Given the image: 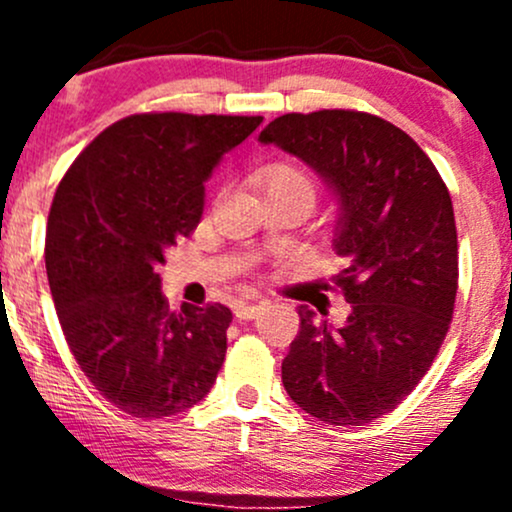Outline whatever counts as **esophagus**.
<instances>
[{
    "mask_svg": "<svg viewBox=\"0 0 512 512\" xmlns=\"http://www.w3.org/2000/svg\"><path fill=\"white\" fill-rule=\"evenodd\" d=\"M262 305L257 303H236V308H233V313H236L238 320H252V317L260 315Z\"/></svg>",
    "mask_w": 512,
    "mask_h": 512,
    "instance_id": "esophagus-1",
    "label": "esophagus"
}]
</instances>
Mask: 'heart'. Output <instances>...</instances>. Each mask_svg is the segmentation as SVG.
<instances>
[{
    "label": "heart",
    "mask_w": 512,
    "mask_h": 512,
    "mask_svg": "<svg viewBox=\"0 0 512 512\" xmlns=\"http://www.w3.org/2000/svg\"><path fill=\"white\" fill-rule=\"evenodd\" d=\"M264 190L293 192V195L303 197L308 204H313L317 195L313 175L305 168L296 166V163H276V166L267 168V173H264Z\"/></svg>",
    "instance_id": "obj_1"
}]
</instances>
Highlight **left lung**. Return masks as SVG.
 Masks as SVG:
<instances>
[{
	"label": "left lung",
	"mask_w": 512,
	"mask_h": 512,
	"mask_svg": "<svg viewBox=\"0 0 512 512\" xmlns=\"http://www.w3.org/2000/svg\"><path fill=\"white\" fill-rule=\"evenodd\" d=\"M262 144L298 156L339 204L334 276L349 315L327 325L308 305L281 363V383L305 414L334 426L380 419L419 385L450 330L457 228L443 178L407 132L358 110L289 113Z\"/></svg>",
	"instance_id": "obj_1"
}]
</instances>
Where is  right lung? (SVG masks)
I'll return each mask as SVG.
<instances>
[{"instance_id":"right-lung-1","label":"right lung","mask_w":512,"mask_h":512,"mask_svg":"<svg viewBox=\"0 0 512 512\" xmlns=\"http://www.w3.org/2000/svg\"><path fill=\"white\" fill-rule=\"evenodd\" d=\"M262 117L139 113L69 166L48 216L45 269L69 349L101 395L137 419L195 407L216 383L226 305L168 308L156 267L197 228L204 182Z\"/></svg>"}]
</instances>
